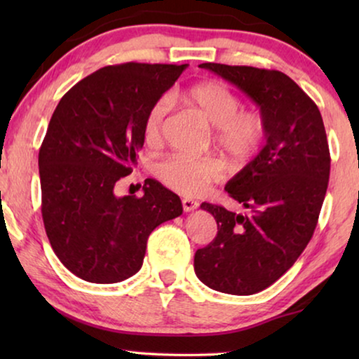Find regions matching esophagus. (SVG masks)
<instances>
[{"label":"esophagus","instance_id":"1","mask_svg":"<svg viewBox=\"0 0 359 359\" xmlns=\"http://www.w3.org/2000/svg\"><path fill=\"white\" fill-rule=\"evenodd\" d=\"M198 205H199L198 201L189 199V198H184V199H183V209L186 210V212H191V210L198 209Z\"/></svg>","mask_w":359,"mask_h":359}]
</instances>
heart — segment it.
I'll return each instance as SVG.
<instances>
[{
  "label": "heart",
  "mask_w": 359,
  "mask_h": 359,
  "mask_svg": "<svg viewBox=\"0 0 359 359\" xmlns=\"http://www.w3.org/2000/svg\"><path fill=\"white\" fill-rule=\"evenodd\" d=\"M186 104L194 107L215 130V144L235 161H247L258 154L264 142V122L253 111H240V100L217 81L199 83L183 95ZM170 104L166 100L156 101L147 112L144 137L150 145L161 139L165 117ZM224 175V166L215 158L189 160L171 156L156 166V176L163 184L186 196H198L217 183Z\"/></svg>",
  "instance_id": "1"
}]
</instances>
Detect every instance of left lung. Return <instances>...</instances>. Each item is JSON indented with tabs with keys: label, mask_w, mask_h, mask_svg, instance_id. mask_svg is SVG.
I'll return each instance as SVG.
<instances>
[{
	"label": "left lung",
	"mask_w": 359,
	"mask_h": 359,
	"mask_svg": "<svg viewBox=\"0 0 359 359\" xmlns=\"http://www.w3.org/2000/svg\"><path fill=\"white\" fill-rule=\"evenodd\" d=\"M259 107L264 147L225 184L248 214L209 203L217 237L194 255L205 286L250 296L276 283L301 257L316 230L330 176L325 127L316 102L278 70L203 63Z\"/></svg>",
	"instance_id": "left-lung-1"
}]
</instances>
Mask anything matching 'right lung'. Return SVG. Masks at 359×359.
<instances>
[{
  "instance_id": "add662e5",
  "label": "right lung",
  "mask_w": 359,
  "mask_h": 359,
  "mask_svg": "<svg viewBox=\"0 0 359 359\" xmlns=\"http://www.w3.org/2000/svg\"><path fill=\"white\" fill-rule=\"evenodd\" d=\"M188 65L122 63L91 73L65 93L39 150L42 219L53 252L88 283L111 284L142 268L147 240L183 214L158 181L144 196H116L144 147L147 112Z\"/></svg>"
}]
</instances>
